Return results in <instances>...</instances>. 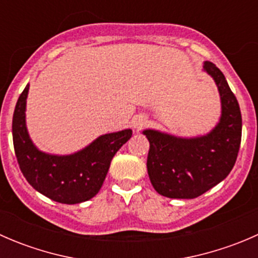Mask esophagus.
<instances>
[{"instance_id":"34e87169","label":"esophagus","mask_w":258,"mask_h":258,"mask_svg":"<svg viewBox=\"0 0 258 258\" xmlns=\"http://www.w3.org/2000/svg\"><path fill=\"white\" fill-rule=\"evenodd\" d=\"M147 118L145 116H136L132 121V124H134V128L136 132H140L142 128H145L147 126Z\"/></svg>"}]
</instances>
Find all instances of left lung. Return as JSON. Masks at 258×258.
Returning <instances> with one entry per match:
<instances>
[{
  "label": "left lung",
  "mask_w": 258,
  "mask_h": 258,
  "mask_svg": "<svg viewBox=\"0 0 258 258\" xmlns=\"http://www.w3.org/2000/svg\"><path fill=\"white\" fill-rule=\"evenodd\" d=\"M204 69L215 80L222 116L209 135L178 139L146 130L150 141L147 171L153 188L170 199H196L231 172L241 145L242 117L237 98L220 69L206 61Z\"/></svg>",
  "instance_id": "obj_1"
}]
</instances>
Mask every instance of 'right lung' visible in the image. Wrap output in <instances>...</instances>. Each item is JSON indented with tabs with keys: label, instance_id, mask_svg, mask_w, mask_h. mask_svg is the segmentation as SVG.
<instances>
[{
	"label": "right lung",
	"instance_id": "add662e5",
	"mask_svg": "<svg viewBox=\"0 0 258 258\" xmlns=\"http://www.w3.org/2000/svg\"><path fill=\"white\" fill-rule=\"evenodd\" d=\"M28 85L18 97L12 119V136L18 166L28 183L56 202L80 204L98 194L110 163L121 146L132 136L131 130L103 135L80 152L53 156L41 152L30 140L25 111Z\"/></svg>",
	"mask_w": 258,
	"mask_h": 258
}]
</instances>
